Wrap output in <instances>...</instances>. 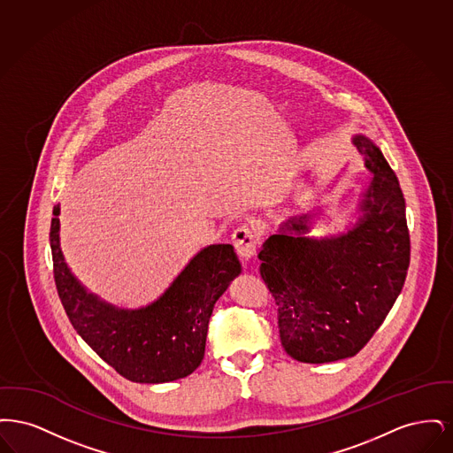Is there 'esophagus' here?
Instances as JSON below:
<instances>
[{"label":"esophagus","mask_w":453,"mask_h":453,"mask_svg":"<svg viewBox=\"0 0 453 453\" xmlns=\"http://www.w3.org/2000/svg\"><path fill=\"white\" fill-rule=\"evenodd\" d=\"M233 244L236 248V253L242 261H250L255 258L258 250V237L255 229L250 226H239L233 233Z\"/></svg>","instance_id":"1"}]
</instances>
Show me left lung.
Masks as SVG:
<instances>
[{"mask_svg":"<svg viewBox=\"0 0 453 453\" xmlns=\"http://www.w3.org/2000/svg\"><path fill=\"white\" fill-rule=\"evenodd\" d=\"M351 142L372 180L345 233L307 236L321 209L281 222L263 242L259 273L279 305L281 346L303 364L355 357L384 323L410 266L406 202L380 148Z\"/></svg>","mask_w":453,"mask_h":453,"instance_id":"obj_1","label":"left lung"}]
</instances>
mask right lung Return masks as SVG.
<instances>
[{"mask_svg": "<svg viewBox=\"0 0 453 453\" xmlns=\"http://www.w3.org/2000/svg\"><path fill=\"white\" fill-rule=\"evenodd\" d=\"M52 214L49 237L58 294L88 346L132 382L165 384L190 375L203 360L214 305L241 273L234 248H202L156 301L124 309L88 292L73 275L61 251V207Z\"/></svg>", "mask_w": 453, "mask_h": 453, "instance_id": "1", "label": "right lung"}]
</instances>
